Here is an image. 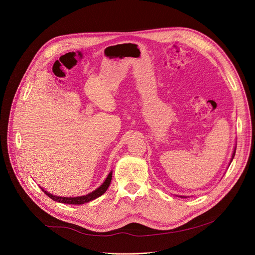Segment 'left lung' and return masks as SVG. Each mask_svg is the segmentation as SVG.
Wrapping results in <instances>:
<instances>
[{
	"instance_id": "8db88e82",
	"label": "left lung",
	"mask_w": 255,
	"mask_h": 255,
	"mask_svg": "<svg viewBox=\"0 0 255 255\" xmlns=\"http://www.w3.org/2000/svg\"><path fill=\"white\" fill-rule=\"evenodd\" d=\"M236 149H237V145H235V148H234V152H233V155H232V159H231V161H230V164H229V165H231V163H232V161H233V159H234V157H235V154H236ZM180 197H182V198H185L186 196H181V195H180Z\"/></svg>"
}]
</instances>
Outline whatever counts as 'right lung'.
Listing matches in <instances>:
<instances>
[{"label":"right lung","mask_w":255,"mask_h":255,"mask_svg":"<svg viewBox=\"0 0 255 255\" xmlns=\"http://www.w3.org/2000/svg\"><path fill=\"white\" fill-rule=\"evenodd\" d=\"M112 178H113V171H111L109 173V176L106 177L105 181L102 183L101 186H99L97 189H95L94 191H92L91 193H88L87 195H83V196H75V197H64V196H57V195H53L50 194L49 192H47L46 190H44L42 187H40V188L42 189V191L48 196L50 197L52 200H55V202L58 203H62V204H68V205H83L86 203L91 202V200L96 199L97 197L101 196L106 190L109 188L111 182H112Z\"/></svg>","instance_id":"obj_1"}]
</instances>
